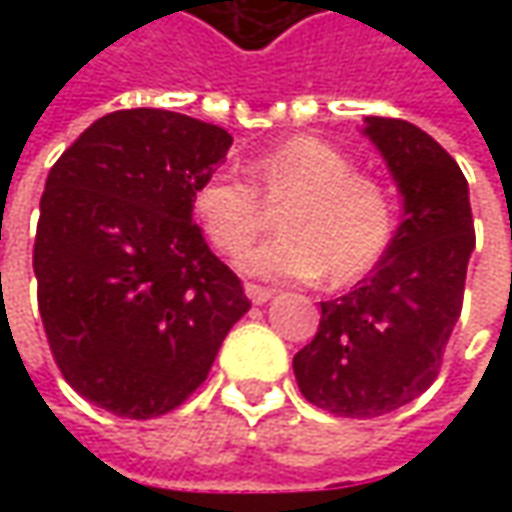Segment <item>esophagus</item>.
<instances>
[{
	"mask_svg": "<svg viewBox=\"0 0 512 512\" xmlns=\"http://www.w3.org/2000/svg\"><path fill=\"white\" fill-rule=\"evenodd\" d=\"M245 293H247V299H250L253 305H265L267 299L273 296V287L256 285V282H247V285H245Z\"/></svg>",
	"mask_w": 512,
	"mask_h": 512,
	"instance_id": "obj_1",
	"label": "esophagus"
}]
</instances>
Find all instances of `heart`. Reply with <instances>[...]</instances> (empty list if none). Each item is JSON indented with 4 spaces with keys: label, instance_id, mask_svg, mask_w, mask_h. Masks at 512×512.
<instances>
[{
    "label": "heart",
    "instance_id": "b5f03b06",
    "mask_svg": "<svg viewBox=\"0 0 512 512\" xmlns=\"http://www.w3.org/2000/svg\"><path fill=\"white\" fill-rule=\"evenodd\" d=\"M250 182L210 173L193 190V213L219 253L245 250L282 210V236L247 250L239 267L253 276L353 285L379 265L396 236V199L382 179L359 173L353 159L316 136H293L259 153Z\"/></svg>",
    "mask_w": 512,
    "mask_h": 512
}]
</instances>
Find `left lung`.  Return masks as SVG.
<instances>
[{
	"label": "left lung",
	"instance_id": "8db88e82",
	"mask_svg": "<svg viewBox=\"0 0 512 512\" xmlns=\"http://www.w3.org/2000/svg\"><path fill=\"white\" fill-rule=\"evenodd\" d=\"M364 122L399 182L404 219L370 276L322 302L313 342L293 356L307 402L350 419L399 410L436 382L476 247L467 179L456 159L404 119Z\"/></svg>",
	"mask_w": 512,
	"mask_h": 512
}]
</instances>
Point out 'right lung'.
<instances>
[{
  "label": "right lung",
  "instance_id": "right-lung-1",
  "mask_svg": "<svg viewBox=\"0 0 512 512\" xmlns=\"http://www.w3.org/2000/svg\"><path fill=\"white\" fill-rule=\"evenodd\" d=\"M230 145L185 113L116 110L48 173L33 273L50 353L79 396L122 419L185 402L250 310L193 225V190Z\"/></svg>",
  "mask_w": 512,
  "mask_h": 512
}]
</instances>
